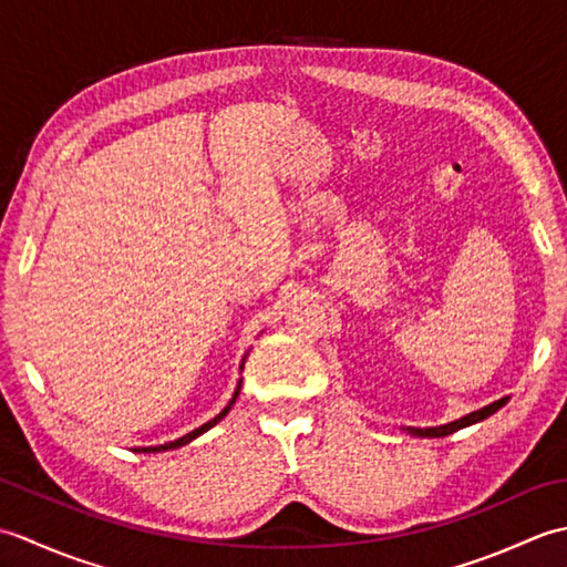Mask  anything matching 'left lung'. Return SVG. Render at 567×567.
I'll list each match as a JSON object with an SVG mask.
<instances>
[{
	"instance_id": "left-lung-1",
	"label": "left lung",
	"mask_w": 567,
	"mask_h": 567,
	"mask_svg": "<svg viewBox=\"0 0 567 567\" xmlns=\"http://www.w3.org/2000/svg\"><path fill=\"white\" fill-rule=\"evenodd\" d=\"M509 402V396H502V400H497V402H492V404H487V406H483V409H477V412H470V414H465V416H461V419H455V421H449V424H443V426H429V429H414V426H409V429H402V431H406L409 436H414V439H443V436H449V433H455V431H461V429H465V426H473V424H480V421H485L487 416H492L495 412H499V409Z\"/></svg>"
}]
</instances>
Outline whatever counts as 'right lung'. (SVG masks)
<instances>
[{"mask_svg": "<svg viewBox=\"0 0 567 567\" xmlns=\"http://www.w3.org/2000/svg\"><path fill=\"white\" fill-rule=\"evenodd\" d=\"M246 358H248V355H244V360H240V370H244ZM240 382H244V380H238L236 390H234V396H231V400H228V404H226V406L221 409V412L216 414L214 419H209L207 424H202L199 429H195V431L185 433L183 439H175V441H171V443H163V445H146V449H134V453H163V451H175V449H183V445H187V443H192V441H195V439H199L202 433H207L212 426L219 424V421H221V419H224L228 412H231V406L236 404V396H238V392H240Z\"/></svg>", "mask_w": 567, "mask_h": 567, "instance_id": "1", "label": "right lung"}]
</instances>
